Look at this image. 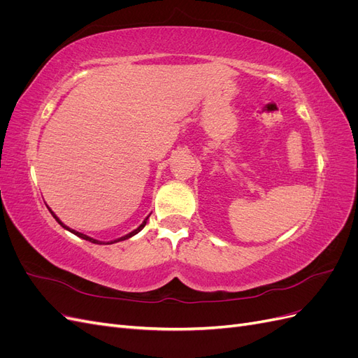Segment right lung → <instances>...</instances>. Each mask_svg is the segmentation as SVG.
Masks as SVG:
<instances>
[{
  "instance_id": "obj_1",
  "label": "right lung",
  "mask_w": 358,
  "mask_h": 358,
  "mask_svg": "<svg viewBox=\"0 0 358 358\" xmlns=\"http://www.w3.org/2000/svg\"><path fill=\"white\" fill-rule=\"evenodd\" d=\"M50 210V209H49ZM50 213H52V216H53V218H55L57 221H58V224H61L62 227H64V229H66V230H69V231H71L73 234H76V236H79V237H82V239H85V241H90V242H92V243H100L101 245V242L100 241H95V239H92V237H90V236H86V234H83V233H79V231H76V230H71V229H69V227L66 225V224H62L61 221H59V218H58V216L55 215V213H53L52 210H50ZM148 218H149V216H148ZM148 218L142 222V224H140L138 227H137V229L136 230H133L131 233H128V234H125V236H122V237H119V239H116V241H112L110 243H116V242H121V241H125V239H129V237H133L134 234H137L140 230H142L143 229V227L146 225V221H148ZM109 243V245H110Z\"/></svg>"
}]
</instances>
